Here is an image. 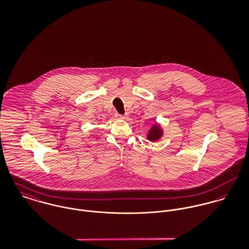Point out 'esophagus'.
<instances>
[{
  "label": "esophagus",
  "instance_id": "34e87169",
  "mask_svg": "<svg viewBox=\"0 0 249 249\" xmlns=\"http://www.w3.org/2000/svg\"><path fill=\"white\" fill-rule=\"evenodd\" d=\"M119 118H120L121 120H126L128 117H127V116H122V115H120Z\"/></svg>",
  "mask_w": 249,
  "mask_h": 249
}]
</instances>
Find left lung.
Wrapping results in <instances>:
<instances>
[{
  "label": "left lung",
  "instance_id": "8db88e82",
  "mask_svg": "<svg viewBox=\"0 0 249 249\" xmlns=\"http://www.w3.org/2000/svg\"><path fill=\"white\" fill-rule=\"evenodd\" d=\"M164 136V129L160 124L154 123L147 130L146 139L150 142H157Z\"/></svg>",
  "mask_w": 249,
  "mask_h": 249
}]
</instances>
